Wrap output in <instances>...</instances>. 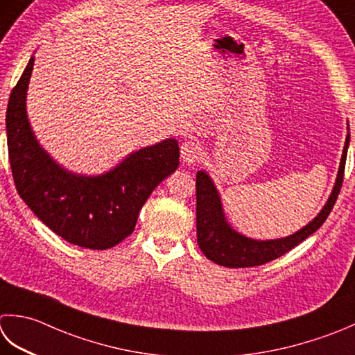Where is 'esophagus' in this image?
Segmentation results:
<instances>
[{
  "label": "esophagus",
  "mask_w": 355,
  "mask_h": 355,
  "mask_svg": "<svg viewBox=\"0 0 355 355\" xmlns=\"http://www.w3.org/2000/svg\"><path fill=\"white\" fill-rule=\"evenodd\" d=\"M182 158L183 162L187 163V164H193L196 162H198V159L203 157V148H201L200 143H196V141H186L182 144Z\"/></svg>",
  "instance_id": "1"
}]
</instances>
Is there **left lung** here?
Segmentation results:
<instances>
[{"instance_id":"1","label":"left lung","mask_w":355,"mask_h":355,"mask_svg":"<svg viewBox=\"0 0 355 355\" xmlns=\"http://www.w3.org/2000/svg\"><path fill=\"white\" fill-rule=\"evenodd\" d=\"M349 134L346 137L342 162L337 173V180L331 196L317 217L302 227L300 231L284 239L277 240H252L245 235L235 232L227 225L223 207L217 189L211 177L205 171L197 172V241L201 252L206 259L227 268H251L260 266L275 260L295 248L298 243L306 240L320 227L334 207L337 197L342 189L346 154H348Z\"/></svg>"}]
</instances>
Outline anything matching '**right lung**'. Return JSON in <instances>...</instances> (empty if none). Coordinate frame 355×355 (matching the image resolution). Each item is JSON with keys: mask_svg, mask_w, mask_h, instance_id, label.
<instances>
[{"mask_svg": "<svg viewBox=\"0 0 355 355\" xmlns=\"http://www.w3.org/2000/svg\"><path fill=\"white\" fill-rule=\"evenodd\" d=\"M33 57L13 87L6 112L7 148L19 197L43 223L72 245L109 249L134 232L152 191L178 168V141L168 138L130 154L103 175H76L38 144L26 95Z\"/></svg>", "mask_w": 355, "mask_h": 355, "instance_id": "obj_1", "label": "right lung"}]
</instances>
